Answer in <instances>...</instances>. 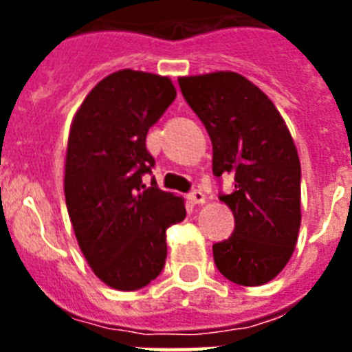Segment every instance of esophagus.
I'll return each mask as SVG.
<instances>
[{
  "label": "esophagus",
  "mask_w": 352,
  "mask_h": 352,
  "mask_svg": "<svg viewBox=\"0 0 352 352\" xmlns=\"http://www.w3.org/2000/svg\"><path fill=\"white\" fill-rule=\"evenodd\" d=\"M188 201L192 204H203L206 197H204V193L201 190H193V192L188 193Z\"/></svg>",
  "instance_id": "esophagus-1"
}]
</instances>
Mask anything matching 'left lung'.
Here are the masks:
<instances>
[{
    "label": "left lung",
    "mask_w": 352,
    "mask_h": 352,
    "mask_svg": "<svg viewBox=\"0 0 352 352\" xmlns=\"http://www.w3.org/2000/svg\"><path fill=\"white\" fill-rule=\"evenodd\" d=\"M182 96L214 146L215 177H234L219 199L232 210L234 234L214 245L215 267L232 283L274 279L294 252L301 225L298 149L272 100L232 71L182 76Z\"/></svg>",
    "instance_id": "obj_1"
}]
</instances>
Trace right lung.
Returning <instances> with one entry per match:
<instances>
[{
  "instance_id": "add662e5",
  "label": "right lung",
  "mask_w": 352,
  "mask_h": 352,
  "mask_svg": "<svg viewBox=\"0 0 352 352\" xmlns=\"http://www.w3.org/2000/svg\"><path fill=\"white\" fill-rule=\"evenodd\" d=\"M177 91L168 76L122 69L91 89L69 131L63 192L78 246L96 278L138 290L166 263V230L186 217L184 199L151 186L146 135Z\"/></svg>"
}]
</instances>
